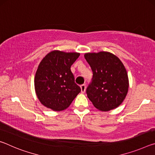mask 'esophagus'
Masks as SVG:
<instances>
[{
    "label": "esophagus",
    "instance_id": "esophagus-1",
    "mask_svg": "<svg viewBox=\"0 0 155 155\" xmlns=\"http://www.w3.org/2000/svg\"><path fill=\"white\" fill-rule=\"evenodd\" d=\"M81 92H82V93H85V90H86L85 85H81Z\"/></svg>",
    "mask_w": 155,
    "mask_h": 155
}]
</instances>
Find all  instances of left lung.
<instances>
[{"label":"left lung","mask_w":155,"mask_h":155,"mask_svg":"<svg viewBox=\"0 0 155 155\" xmlns=\"http://www.w3.org/2000/svg\"><path fill=\"white\" fill-rule=\"evenodd\" d=\"M84 57L93 72L92 82L86 90L88 98L100 111L117 108L125 99L129 86L124 64L109 52H87Z\"/></svg>","instance_id":"8db88e82"}]
</instances>
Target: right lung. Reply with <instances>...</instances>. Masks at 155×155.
<instances>
[{"mask_svg": "<svg viewBox=\"0 0 155 155\" xmlns=\"http://www.w3.org/2000/svg\"><path fill=\"white\" fill-rule=\"evenodd\" d=\"M80 56L76 52L55 50L48 52L37 70L34 85L37 97L44 107L61 111L70 105L81 88L74 83L70 68Z\"/></svg>", "mask_w": 155, "mask_h": 155, "instance_id": "right-lung-1", "label": "right lung"}]
</instances>
